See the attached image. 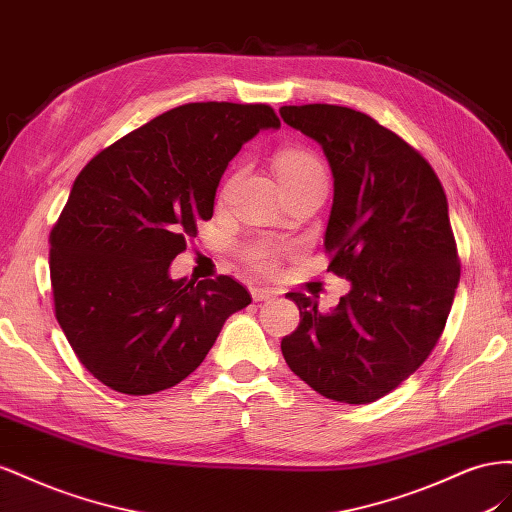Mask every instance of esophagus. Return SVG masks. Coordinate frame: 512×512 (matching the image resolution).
<instances>
[{
	"mask_svg": "<svg viewBox=\"0 0 512 512\" xmlns=\"http://www.w3.org/2000/svg\"><path fill=\"white\" fill-rule=\"evenodd\" d=\"M251 296L255 302H264L276 298V291L270 287H251Z\"/></svg>",
	"mask_w": 512,
	"mask_h": 512,
	"instance_id": "34e87169",
	"label": "esophagus"
}]
</instances>
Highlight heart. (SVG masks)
Here are the masks:
<instances>
[{
  "instance_id": "obj_1",
  "label": "heart",
  "mask_w": 512,
  "mask_h": 512,
  "mask_svg": "<svg viewBox=\"0 0 512 512\" xmlns=\"http://www.w3.org/2000/svg\"><path fill=\"white\" fill-rule=\"evenodd\" d=\"M274 169H276V175H279L283 188L328 184L324 165L319 163L317 156H313L306 150H298V148L281 150L274 158ZM283 251H285V244L270 238L253 240L242 248L244 259L257 270H272L276 259L283 255Z\"/></svg>"
}]
</instances>
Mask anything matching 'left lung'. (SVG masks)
<instances>
[{
    "label": "left lung",
    "instance_id": "8db88e82",
    "mask_svg": "<svg viewBox=\"0 0 512 512\" xmlns=\"http://www.w3.org/2000/svg\"><path fill=\"white\" fill-rule=\"evenodd\" d=\"M279 113L328 158V270L352 285L330 313L287 294L300 324L281 352L321 397L371 403L429 358L455 300L459 259L444 188L425 158L369 115L337 105Z\"/></svg>",
    "mask_w": 512,
    "mask_h": 512
}]
</instances>
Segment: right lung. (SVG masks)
Instances as JSON below:
<instances>
[{
	"mask_svg": "<svg viewBox=\"0 0 512 512\" xmlns=\"http://www.w3.org/2000/svg\"><path fill=\"white\" fill-rule=\"evenodd\" d=\"M268 105L188 102L94 156L51 231L55 317L83 367L124 394L180 384L208 356L229 315L251 304L231 276L171 279L169 266L214 212L229 160Z\"/></svg>",
	"mask_w": 512,
	"mask_h": 512,
	"instance_id": "1",
	"label": "right lung"
}]
</instances>
